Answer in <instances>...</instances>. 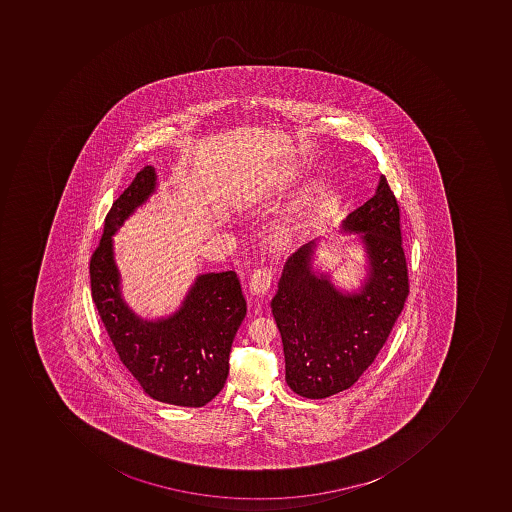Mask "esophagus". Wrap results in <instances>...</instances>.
Here are the masks:
<instances>
[{
  "mask_svg": "<svg viewBox=\"0 0 512 512\" xmlns=\"http://www.w3.org/2000/svg\"><path fill=\"white\" fill-rule=\"evenodd\" d=\"M272 280H274V274H272L271 269H257L252 275L251 283H249V291L252 295H264L271 288Z\"/></svg>",
  "mask_w": 512,
  "mask_h": 512,
  "instance_id": "esophagus-1",
  "label": "esophagus"
}]
</instances>
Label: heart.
Returning a JSON list of instances; mask_svg holds the SVG:
<instances>
[{
    "instance_id": "1",
    "label": "heart",
    "mask_w": 512,
    "mask_h": 512,
    "mask_svg": "<svg viewBox=\"0 0 512 512\" xmlns=\"http://www.w3.org/2000/svg\"><path fill=\"white\" fill-rule=\"evenodd\" d=\"M298 177L286 178V180L261 181L254 184L246 191L240 192L235 197V206L238 209H252L263 206L264 203L274 200L281 194L289 184L295 183ZM324 191V180L320 175L308 178L301 184L300 189L295 192L286 206L281 209L280 214L275 217L268 232L269 243L278 251L291 248L292 244L303 240L308 232L309 221L312 212L317 208L321 194Z\"/></svg>"
}]
</instances>
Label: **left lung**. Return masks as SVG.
Wrapping results in <instances>:
<instances>
[{"label": "left lung", "instance_id": "obj_1", "mask_svg": "<svg viewBox=\"0 0 512 512\" xmlns=\"http://www.w3.org/2000/svg\"><path fill=\"white\" fill-rule=\"evenodd\" d=\"M365 254V277L352 291L315 266L323 238L289 257L271 308L283 341L286 383L301 397H331L365 374L408 297L397 200L381 175L372 198L341 221Z\"/></svg>", "mask_w": 512, "mask_h": 512}]
</instances>
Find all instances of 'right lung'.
<instances>
[{
  "label": "right lung",
  "instance_id": "1",
  "mask_svg": "<svg viewBox=\"0 0 512 512\" xmlns=\"http://www.w3.org/2000/svg\"><path fill=\"white\" fill-rule=\"evenodd\" d=\"M155 167L138 172L112 204L91 258L92 298L121 363L144 394L167 405L201 408L223 389L232 341L246 315L234 271L200 274L177 311L143 318L124 300L114 235L157 192Z\"/></svg>",
  "mask_w": 512,
  "mask_h": 512
}]
</instances>
